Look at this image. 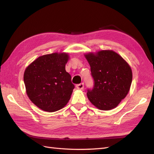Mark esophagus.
Instances as JSON below:
<instances>
[{"mask_svg": "<svg viewBox=\"0 0 154 154\" xmlns=\"http://www.w3.org/2000/svg\"><path fill=\"white\" fill-rule=\"evenodd\" d=\"M76 88H78V89L82 90V89H83V88H84V83H80V84L76 85Z\"/></svg>", "mask_w": 154, "mask_h": 154, "instance_id": "obj_1", "label": "esophagus"}]
</instances>
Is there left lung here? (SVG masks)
I'll return each instance as SVG.
<instances>
[{
    "instance_id": "obj_1",
    "label": "left lung",
    "mask_w": 154,
    "mask_h": 154,
    "mask_svg": "<svg viewBox=\"0 0 154 154\" xmlns=\"http://www.w3.org/2000/svg\"><path fill=\"white\" fill-rule=\"evenodd\" d=\"M94 80L88 88V100L97 109L111 110L127 95L132 81V69L125 60L113 51L103 50L85 55Z\"/></svg>"
}]
</instances>
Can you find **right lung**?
<instances>
[{"label":"right lung","instance_id":"right-lung-1","mask_svg":"<svg viewBox=\"0 0 154 154\" xmlns=\"http://www.w3.org/2000/svg\"><path fill=\"white\" fill-rule=\"evenodd\" d=\"M67 53L41 56L26 68L24 82L30 100L40 109L55 112L71 98L74 85L66 71Z\"/></svg>","mask_w":154,"mask_h":154}]
</instances>
